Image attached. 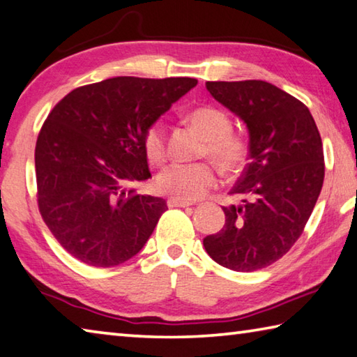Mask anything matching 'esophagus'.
<instances>
[{"label":"esophagus","instance_id":"1","mask_svg":"<svg viewBox=\"0 0 357 357\" xmlns=\"http://www.w3.org/2000/svg\"><path fill=\"white\" fill-rule=\"evenodd\" d=\"M190 205H192L191 202H186V201H178V199H167V207L169 208H174V207H190Z\"/></svg>","mask_w":357,"mask_h":357}]
</instances>
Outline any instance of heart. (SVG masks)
Masks as SVG:
<instances>
[{
	"instance_id": "obj_1",
	"label": "heart",
	"mask_w": 357,
	"mask_h": 357,
	"mask_svg": "<svg viewBox=\"0 0 357 357\" xmlns=\"http://www.w3.org/2000/svg\"><path fill=\"white\" fill-rule=\"evenodd\" d=\"M190 122L205 139L204 155L221 169L224 174L235 175L245 169L249 158V142L240 135H234V122L227 112L211 106H202L190 114ZM144 152L153 165L166 158V128L161 121L149 125L144 133ZM158 192L178 201H197L216 186L213 167L205 162L199 165L166 166L155 180Z\"/></svg>"
}]
</instances>
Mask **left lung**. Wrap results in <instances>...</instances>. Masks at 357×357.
Masks as SVG:
<instances>
[{
    "mask_svg": "<svg viewBox=\"0 0 357 357\" xmlns=\"http://www.w3.org/2000/svg\"><path fill=\"white\" fill-rule=\"evenodd\" d=\"M208 92L249 130V162L222 207L226 224L204 238L216 264L241 273L273 265L304 232L320 196L324 155L307 106L260 79L208 81Z\"/></svg>",
    "mask_w": 357,
    "mask_h": 357,
    "instance_id": "8db88e82",
    "label": "left lung"
}]
</instances>
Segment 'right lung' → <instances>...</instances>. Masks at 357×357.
I'll use <instances>...</instances> for the list:
<instances>
[{
	"mask_svg": "<svg viewBox=\"0 0 357 357\" xmlns=\"http://www.w3.org/2000/svg\"><path fill=\"white\" fill-rule=\"evenodd\" d=\"M196 84L116 77L77 87L50 111L36 142L37 205L75 259L109 268L146 245L167 205L133 188L150 177L144 133Z\"/></svg>",
	"mask_w": 357,
	"mask_h": 357,
	"instance_id": "right-lung-1",
	"label": "right lung"
}]
</instances>
